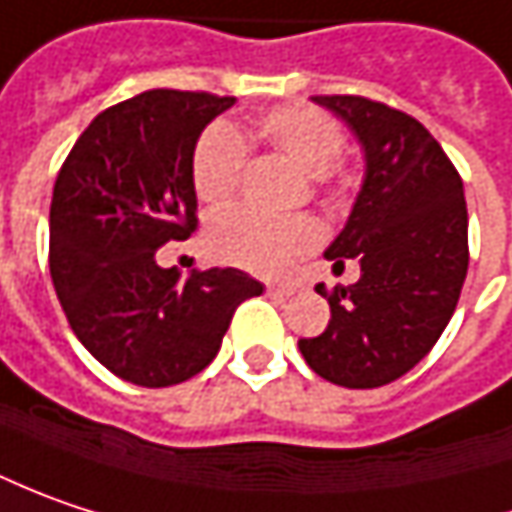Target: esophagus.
I'll use <instances>...</instances> for the list:
<instances>
[{"mask_svg":"<svg viewBox=\"0 0 512 512\" xmlns=\"http://www.w3.org/2000/svg\"><path fill=\"white\" fill-rule=\"evenodd\" d=\"M268 291L273 296H288L294 288H291V285H285V282H273V285H268Z\"/></svg>","mask_w":512,"mask_h":512,"instance_id":"esophagus-1","label":"esophagus"}]
</instances>
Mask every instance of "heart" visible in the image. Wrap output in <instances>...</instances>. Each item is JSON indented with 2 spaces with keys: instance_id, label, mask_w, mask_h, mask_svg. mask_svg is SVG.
I'll return each instance as SVG.
<instances>
[{
  "instance_id": "obj_1",
  "label": "heart",
  "mask_w": 512,
  "mask_h": 512,
  "mask_svg": "<svg viewBox=\"0 0 512 512\" xmlns=\"http://www.w3.org/2000/svg\"><path fill=\"white\" fill-rule=\"evenodd\" d=\"M253 141L268 143L305 175L322 178L343 152V126L314 106H279L250 126ZM247 164V143L233 126H210L192 155V190L207 204L221 207L233 198ZM320 224L305 216L265 218L250 210L218 213L207 227V253L256 273H279L296 256L320 244Z\"/></svg>"
}]
</instances>
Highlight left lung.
<instances>
[{
  "label": "left lung",
  "instance_id": "obj_1",
  "mask_svg": "<svg viewBox=\"0 0 512 512\" xmlns=\"http://www.w3.org/2000/svg\"><path fill=\"white\" fill-rule=\"evenodd\" d=\"M363 149V184L325 259L360 265L328 296L331 320L299 340L305 363L345 389H377L438 343L467 279V201L447 152L415 117L354 94L311 97Z\"/></svg>",
  "mask_w": 512,
  "mask_h": 512
}]
</instances>
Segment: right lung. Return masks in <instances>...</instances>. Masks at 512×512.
I'll return each instance as SVG.
<instances>
[{
    "instance_id": "right-lung-1",
    "label": "right lung",
    "mask_w": 512,
    "mask_h": 512,
    "mask_svg": "<svg viewBox=\"0 0 512 512\" xmlns=\"http://www.w3.org/2000/svg\"><path fill=\"white\" fill-rule=\"evenodd\" d=\"M236 97L152 89L100 112L68 152L51 198V279L91 357L126 383L164 389L204 371L233 311L265 288L236 268L184 279L155 253L198 218L192 155Z\"/></svg>"
}]
</instances>
